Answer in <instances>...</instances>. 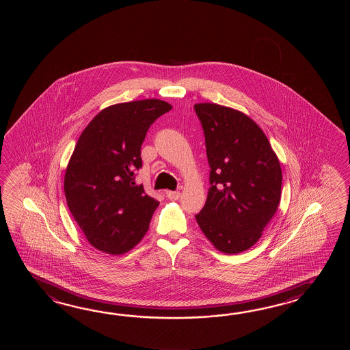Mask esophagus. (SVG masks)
<instances>
[{"mask_svg": "<svg viewBox=\"0 0 350 350\" xmlns=\"http://www.w3.org/2000/svg\"><path fill=\"white\" fill-rule=\"evenodd\" d=\"M166 196L170 200H178V198H180V191H166Z\"/></svg>", "mask_w": 350, "mask_h": 350, "instance_id": "esophagus-1", "label": "esophagus"}]
</instances>
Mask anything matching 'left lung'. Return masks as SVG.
<instances>
[{
    "label": "left lung",
    "instance_id": "8db88e82",
    "mask_svg": "<svg viewBox=\"0 0 350 350\" xmlns=\"http://www.w3.org/2000/svg\"><path fill=\"white\" fill-rule=\"evenodd\" d=\"M210 165L208 199L196 217L204 235L224 254H239L260 239L282 196V167L267 135L244 112L201 103Z\"/></svg>",
    "mask_w": 350,
    "mask_h": 350
}]
</instances>
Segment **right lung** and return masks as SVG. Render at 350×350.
Wrapping results in <instances>:
<instances>
[{
	"label": "right lung",
	"mask_w": 350,
	"mask_h": 350,
	"mask_svg": "<svg viewBox=\"0 0 350 350\" xmlns=\"http://www.w3.org/2000/svg\"><path fill=\"white\" fill-rule=\"evenodd\" d=\"M172 106L157 98L111 105L85 127L67 164V206L91 245L120 255L149 230L159 201L135 183L150 125Z\"/></svg>",
	"instance_id": "add662e5"
}]
</instances>
